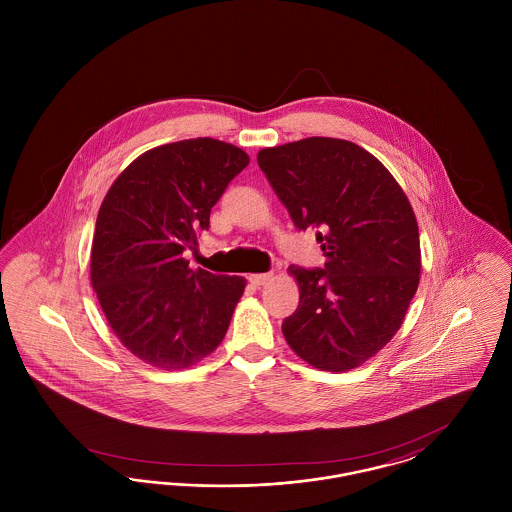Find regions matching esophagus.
<instances>
[{"label":"esophagus","mask_w":512,"mask_h":512,"mask_svg":"<svg viewBox=\"0 0 512 512\" xmlns=\"http://www.w3.org/2000/svg\"><path fill=\"white\" fill-rule=\"evenodd\" d=\"M270 280H272V274H270V272H265V274H251V276H249V282H251L255 288L265 286Z\"/></svg>","instance_id":"esophagus-1"}]
</instances>
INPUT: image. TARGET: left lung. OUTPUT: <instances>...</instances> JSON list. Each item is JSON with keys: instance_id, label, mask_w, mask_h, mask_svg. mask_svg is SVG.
I'll return each instance as SVG.
<instances>
[{"instance_id": "1", "label": "left lung", "mask_w": 512, "mask_h": 512, "mask_svg": "<svg viewBox=\"0 0 512 512\" xmlns=\"http://www.w3.org/2000/svg\"><path fill=\"white\" fill-rule=\"evenodd\" d=\"M261 171L299 230H318L324 268L290 267L299 305L282 324L293 353L345 372L401 328L420 280L418 224L409 197L366 149L305 138L257 153Z\"/></svg>"}]
</instances>
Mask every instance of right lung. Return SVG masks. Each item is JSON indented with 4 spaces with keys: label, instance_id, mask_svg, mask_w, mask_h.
Returning a JSON list of instances; mask_svg holds the SVG:
<instances>
[{
    "label": "right lung",
    "instance_id": "obj_1",
    "mask_svg": "<svg viewBox=\"0 0 512 512\" xmlns=\"http://www.w3.org/2000/svg\"><path fill=\"white\" fill-rule=\"evenodd\" d=\"M247 163L244 149L213 138L165 144L134 159L103 197L92 286L115 336L147 365L190 368L226 336L244 276L192 270L182 253Z\"/></svg>",
    "mask_w": 512,
    "mask_h": 512
}]
</instances>
